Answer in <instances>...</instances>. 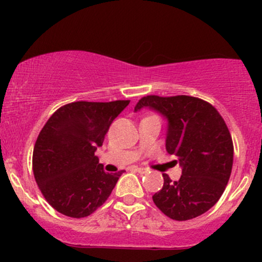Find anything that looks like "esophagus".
<instances>
[{
  "label": "esophagus",
  "instance_id": "1",
  "mask_svg": "<svg viewBox=\"0 0 262 262\" xmlns=\"http://www.w3.org/2000/svg\"><path fill=\"white\" fill-rule=\"evenodd\" d=\"M133 170L137 171V172H139V173H145L146 172V170L143 169V167H133Z\"/></svg>",
  "mask_w": 262,
  "mask_h": 262
}]
</instances>
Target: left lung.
Returning a JSON list of instances; mask_svg holds the SVG:
<instances>
[{"label": "left lung", "instance_id": "1", "mask_svg": "<svg viewBox=\"0 0 262 262\" xmlns=\"http://www.w3.org/2000/svg\"><path fill=\"white\" fill-rule=\"evenodd\" d=\"M143 107L167 118L166 150L182 166L179 181L162 173L164 186L152 196L155 206L173 221L203 214L223 194L233 167V140L223 117L207 101L185 95L145 96L134 111Z\"/></svg>", "mask_w": 262, "mask_h": 262}]
</instances>
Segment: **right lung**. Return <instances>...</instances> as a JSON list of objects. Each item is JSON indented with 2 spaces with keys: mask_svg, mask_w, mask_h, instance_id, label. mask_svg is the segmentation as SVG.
<instances>
[{
  "mask_svg": "<svg viewBox=\"0 0 262 262\" xmlns=\"http://www.w3.org/2000/svg\"><path fill=\"white\" fill-rule=\"evenodd\" d=\"M129 102H71L45 123L33 150V173L47 202L59 213L85 218L110 197L124 171L104 172L95 151Z\"/></svg>",
  "mask_w": 262,
  "mask_h": 262,
  "instance_id": "1",
  "label": "right lung"
}]
</instances>
